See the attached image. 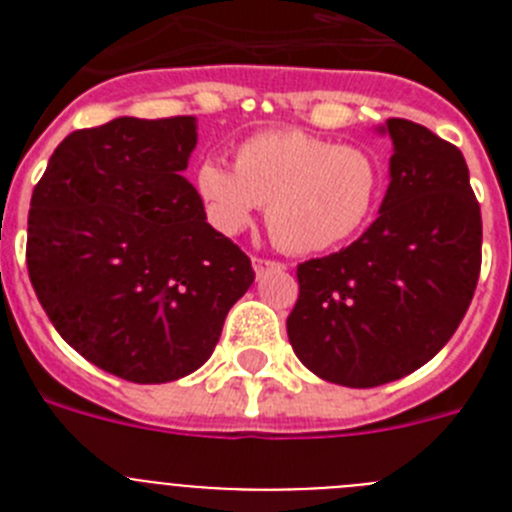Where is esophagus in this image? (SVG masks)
Returning <instances> with one entry per match:
<instances>
[{
	"mask_svg": "<svg viewBox=\"0 0 512 512\" xmlns=\"http://www.w3.org/2000/svg\"><path fill=\"white\" fill-rule=\"evenodd\" d=\"M253 269H256V277H264L266 271H274V269H284V264H279V261H271V259H253Z\"/></svg>",
	"mask_w": 512,
	"mask_h": 512,
	"instance_id": "34e87169",
	"label": "esophagus"
}]
</instances>
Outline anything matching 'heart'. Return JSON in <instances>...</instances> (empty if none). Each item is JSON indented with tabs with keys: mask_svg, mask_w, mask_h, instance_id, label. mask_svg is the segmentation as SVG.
<instances>
[{
	"mask_svg": "<svg viewBox=\"0 0 512 512\" xmlns=\"http://www.w3.org/2000/svg\"><path fill=\"white\" fill-rule=\"evenodd\" d=\"M194 187L217 230L235 235L266 207L271 238L289 253H323L354 238L379 205L377 153L300 130L261 133L235 151V171L207 158Z\"/></svg>",
	"mask_w": 512,
	"mask_h": 512,
	"instance_id": "heart-1",
	"label": "heart"
}]
</instances>
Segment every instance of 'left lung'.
<instances>
[{
	"label": "left lung",
	"instance_id": "left-lung-1",
	"mask_svg": "<svg viewBox=\"0 0 512 512\" xmlns=\"http://www.w3.org/2000/svg\"><path fill=\"white\" fill-rule=\"evenodd\" d=\"M390 187L359 241L297 266L287 318L297 359L343 387H379L441 351L474 297L482 215L461 151L392 117Z\"/></svg>",
	"mask_w": 512,
	"mask_h": 512
}]
</instances>
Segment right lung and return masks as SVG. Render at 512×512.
<instances>
[{"mask_svg": "<svg viewBox=\"0 0 512 512\" xmlns=\"http://www.w3.org/2000/svg\"><path fill=\"white\" fill-rule=\"evenodd\" d=\"M197 120L117 117L53 151L27 217V274L61 338L138 384L200 369L253 284L182 176Z\"/></svg>", "mask_w": 512, "mask_h": 512, "instance_id": "right-lung-1", "label": "right lung"}]
</instances>
